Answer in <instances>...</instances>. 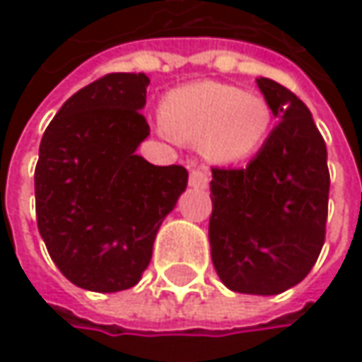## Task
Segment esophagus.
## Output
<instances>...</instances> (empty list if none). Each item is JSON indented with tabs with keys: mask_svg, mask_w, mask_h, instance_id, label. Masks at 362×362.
<instances>
[{
	"mask_svg": "<svg viewBox=\"0 0 362 362\" xmlns=\"http://www.w3.org/2000/svg\"><path fill=\"white\" fill-rule=\"evenodd\" d=\"M188 184L192 188H207L209 184V174L205 170H192L190 172V178H188Z\"/></svg>",
	"mask_w": 362,
	"mask_h": 362,
	"instance_id": "34e87169",
	"label": "esophagus"
}]
</instances>
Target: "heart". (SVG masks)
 Wrapping results in <instances>:
<instances>
[{
  "instance_id": "1",
  "label": "heart",
  "mask_w": 362,
  "mask_h": 362,
  "mask_svg": "<svg viewBox=\"0 0 362 362\" xmlns=\"http://www.w3.org/2000/svg\"><path fill=\"white\" fill-rule=\"evenodd\" d=\"M159 132L199 144L209 163L228 165L253 157L268 140L274 112L259 94L220 81H192L161 103Z\"/></svg>"
}]
</instances>
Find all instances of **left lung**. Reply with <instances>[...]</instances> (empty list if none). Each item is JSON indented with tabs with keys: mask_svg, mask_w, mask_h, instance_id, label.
I'll return each mask as SVG.
<instances>
[{
	"mask_svg": "<svg viewBox=\"0 0 362 362\" xmlns=\"http://www.w3.org/2000/svg\"><path fill=\"white\" fill-rule=\"evenodd\" d=\"M279 125L243 170H211L209 247L220 281L239 293L276 296L298 285L325 243L327 146L308 107L259 77Z\"/></svg>",
	"mask_w": 362,
	"mask_h": 362,
	"instance_id": "obj_1",
	"label": "left lung"
}]
</instances>
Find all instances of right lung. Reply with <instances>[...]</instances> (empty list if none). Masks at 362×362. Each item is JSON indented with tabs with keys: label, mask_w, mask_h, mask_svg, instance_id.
Returning <instances> with one entry per match:
<instances>
[{
	"label": "right lung",
	"mask_w": 362,
	"mask_h": 362,
	"mask_svg": "<svg viewBox=\"0 0 362 362\" xmlns=\"http://www.w3.org/2000/svg\"><path fill=\"white\" fill-rule=\"evenodd\" d=\"M148 83L144 73H110L81 88L39 144L37 228L58 270L88 291L140 281L186 190L182 165H153L136 153L151 134L140 112Z\"/></svg>",
	"instance_id": "right-lung-1"
}]
</instances>
